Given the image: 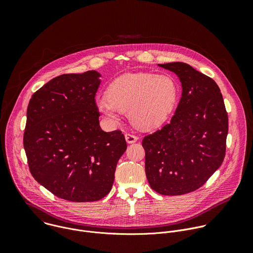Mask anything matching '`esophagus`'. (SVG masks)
<instances>
[{"instance_id": "esophagus-1", "label": "esophagus", "mask_w": 253, "mask_h": 253, "mask_svg": "<svg viewBox=\"0 0 253 253\" xmlns=\"http://www.w3.org/2000/svg\"><path fill=\"white\" fill-rule=\"evenodd\" d=\"M125 138H126V141L128 143H134L138 140V136L132 134V133H126L125 134Z\"/></svg>"}]
</instances>
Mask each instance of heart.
<instances>
[{
    "label": "heart",
    "mask_w": 253,
    "mask_h": 253,
    "mask_svg": "<svg viewBox=\"0 0 253 253\" xmlns=\"http://www.w3.org/2000/svg\"><path fill=\"white\" fill-rule=\"evenodd\" d=\"M177 98L175 81L166 75L127 74L114 81L108 96L98 102L99 111L108 121H118L119 112H129L131 121L143 128L161 124L173 109Z\"/></svg>",
    "instance_id": "obj_1"
}]
</instances>
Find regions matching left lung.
<instances>
[{
	"label": "left lung",
	"mask_w": 253,
	"mask_h": 253,
	"mask_svg": "<svg viewBox=\"0 0 253 253\" xmlns=\"http://www.w3.org/2000/svg\"><path fill=\"white\" fill-rule=\"evenodd\" d=\"M178 75L182 97L170 123L143 138L145 172L162 195H182L200 188L222 164L228 115L220 89L190 65H159Z\"/></svg>",
	"instance_id": "obj_1"
}]
</instances>
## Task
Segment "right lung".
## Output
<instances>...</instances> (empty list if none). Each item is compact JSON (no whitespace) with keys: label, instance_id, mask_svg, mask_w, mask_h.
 Instances as JSON below:
<instances>
[{"label":"right lung","instance_id":"1","mask_svg":"<svg viewBox=\"0 0 253 253\" xmlns=\"http://www.w3.org/2000/svg\"><path fill=\"white\" fill-rule=\"evenodd\" d=\"M100 74L60 75L28 105L24 148L31 174L54 195L91 202L110 192L127 148L122 131L104 132L95 95Z\"/></svg>","mask_w":253,"mask_h":253}]
</instances>
